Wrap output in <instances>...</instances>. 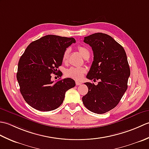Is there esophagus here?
<instances>
[{"instance_id": "obj_1", "label": "esophagus", "mask_w": 149, "mask_h": 149, "mask_svg": "<svg viewBox=\"0 0 149 149\" xmlns=\"http://www.w3.org/2000/svg\"><path fill=\"white\" fill-rule=\"evenodd\" d=\"M75 84L77 85V86H79V85H81V82L76 81V82H75Z\"/></svg>"}]
</instances>
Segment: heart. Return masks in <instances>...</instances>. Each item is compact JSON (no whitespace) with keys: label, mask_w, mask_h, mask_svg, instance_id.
Here are the masks:
<instances>
[{"label":"heart","mask_w":149,"mask_h":149,"mask_svg":"<svg viewBox=\"0 0 149 149\" xmlns=\"http://www.w3.org/2000/svg\"><path fill=\"white\" fill-rule=\"evenodd\" d=\"M78 50L81 54L84 57V58H86L88 56L90 55V51L86 47L83 46H79ZM70 54V49H66L65 52H63L62 59L63 62H66L68 59ZM86 72V70L83 68H79V67H70L67 69L65 71V75L67 77H69L74 79L79 80L83 77L84 73Z\"/></svg>","instance_id":"1"}]
</instances>
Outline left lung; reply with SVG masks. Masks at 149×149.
Wrapping results in <instances>:
<instances>
[{
	"mask_svg": "<svg viewBox=\"0 0 149 149\" xmlns=\"http://www.w3.org/2000/svg\"><path fill=\"white\" fill-rule=\"evenodd\" d=\"M92 48L93 61L86 77L99 80L97 85L85 83L88 93L83 97L90 111L103 114L115 107L127 89L130 68L124 49L111 36L97 33L84 37Z\"/></svg>",
	"mask_w": 149,
	"mask_h": 149,
	"instance_id": "8db88e82",
	"label": "left lung"
}]
</instances>
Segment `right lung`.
<instances>
[{
    "label": "right lung",
    "instance_id": "add662e5",
    "mask_svg": "<svg viewBox=\"0 0 149 149\" xmlns=\"http://www.w3.org/2000/svg\"><path fill=\"white\" fill-rule=\"evenodd\" d=\"M75 42L74 38L47 35L31 43L20 57L17 81L22 97L33 108L41 111L57 109L66 91L75 86L71 78L56 83L51 80V74L56 75L62 64L63 52Z\"/></svg>",
    "mask_w": 149,
    "mask_h": 149
}]
</instances>
